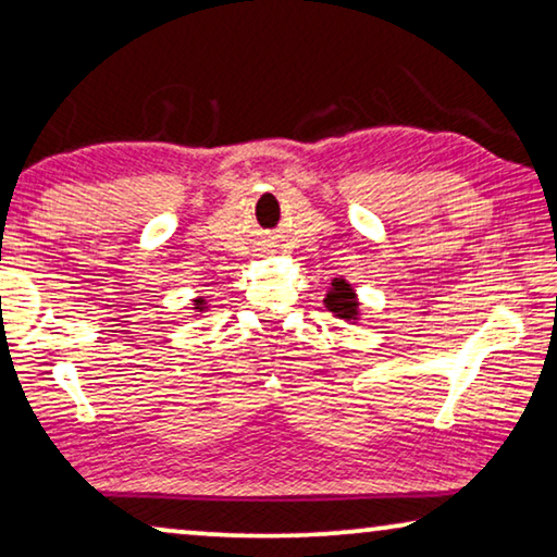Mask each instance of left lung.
Segmentation results:
<instances>
[{
  "label": "left lung",
  "mask_w": 557,
  "mask_h": 557,
  "mask_svg": "<svg viewBox=\"0 0 557 557\" xmlns=\"http://www.w3.org/2000/svg\"><path fill=\"white\" fill-rule=\"evenodd\" d=\"M322 302H325V307L335 314V318L350 322V325H355V322L360 320L358 293H355V287L343 277L332 280V285L327 287V295Z\"/></svg>",
  "instance_id": "1"
}]
</instances>
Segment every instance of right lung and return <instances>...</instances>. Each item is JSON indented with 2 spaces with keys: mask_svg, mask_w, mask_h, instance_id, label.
Instances as JSON below:
<instances>
[{
  "mask_svg": "<svg viewBox=\"0 0 557 557\" xmlns=\"http://www.w3.org/2000/svg\"><path fill=\"white\" fill-rule=\"evenodd\" d=\"M193 305H195V307H193L195 312H207V310H210V302H207L205 297H195Z\"/></svg>",
  "mask_w": 557,
  "mask_h": 557,
  "instance_id": "obj_1",
  "label": "right lung"
}]
</instances>
